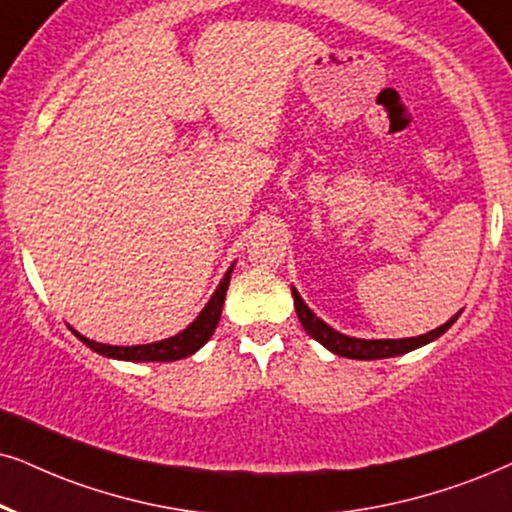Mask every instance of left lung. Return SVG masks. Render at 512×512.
Wrapping results in <instances>:
<instances>
[{
    "label": "left lung",
    "instance_id": "obj_1",
    "mask_svg": "<svg viewBox=\"0 0 512 512\" xmlns=\"http://www.w3.org/2000/svg\"><path fill=\"white\" fill-rule=\"evenodd\" d=\"M293 297H295V312L297 319L304 326V331L316 342H321L323 347H328L331 352L338 354V357H347V359H387V357H399V354L411 352V349L428 345V342L437 340L439 335L449 331L454 326V321L458 319V314L454 319H449L444 326L435 328V331L418 335V338H404V340H361V338H349V335H342L338 331H333L328 323H323L319 316H314L312 309L302 302V297L297 295V290L293 288Z\"/></svg>",
    "mask_w": 512,
    "mask_h": 512
}]
</instances>
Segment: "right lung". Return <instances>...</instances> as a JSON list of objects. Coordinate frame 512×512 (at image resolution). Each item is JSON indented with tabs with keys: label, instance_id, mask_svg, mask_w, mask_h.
<instances>
[{
	"label": "right lung",
	"instance_id": "add662e5",
	"mask_svg": "<svg viewBox=\"0 0 512 512\" xmlns=\"http://www.w3.org/2000/svg\"><path fill=\"white\" fill-rule=\"evenodd\" d=\"M229 281H231V269L226 271L222 283H219L215 295L210 297V302L205 304L203 312L198 314V319L193 321L186 331L174 335V338L151 342V345L115 347V345H101V342L84 338V335H80L77 331H73V333L84 342V345L92 347L94 352L103 354V357L125 359V361H177V359L191 357V354L198 352V349L210 340V335L215 333L219 316H222V304L226 297V288H229Z\"/></svg>",
	"mask_w": 512,
	"mask_h": 512
}]
</instances>
